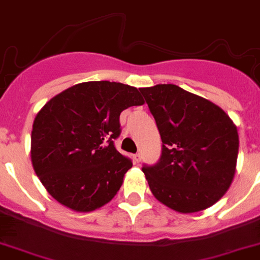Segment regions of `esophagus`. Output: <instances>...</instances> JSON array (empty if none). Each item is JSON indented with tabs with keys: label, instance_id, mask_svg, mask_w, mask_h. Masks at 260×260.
<instances>
[{
	"label": "esophagus",
	"instance_id": "34e87169",
	"mask_svg": "<svg viewBox=\"0 0 260 260\" xmlns=\"http://www.w3.org/2000/svg\"><path fill=\"white\" fill-rule=\"evenodd\" d=\"M133 161H135L136 164H138L140 161H141V154H140V152H137V154L133 155Z\"/></svg>",
	"mask_w": 260,
	"mask_h": 260
}]
</instances>
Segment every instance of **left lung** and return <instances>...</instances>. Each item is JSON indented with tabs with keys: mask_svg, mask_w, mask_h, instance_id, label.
<instances>
[{
	"mask_svg": "<svg viewBox=\"0 0 260 260\" xmlns=\"http://www.w3.org/2000/svg\"><path fill=\"white\" fill-rule=\"evenodd\" d=\"M140 92L163 142L159 161L142 167L152 195L179 213L212 207L229 190L236 172V125L219 106L176 84Z\"/></svg>",
	"mask_w": 260,
	"mask_h": 260,
	"instance_id": "obj_1",
	"label": "left lung"
}]
</instances>
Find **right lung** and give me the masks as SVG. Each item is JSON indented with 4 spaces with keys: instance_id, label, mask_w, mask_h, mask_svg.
<instances>
[{
    "instance_id": "add662e5",
    "label": "right lung",
    "mask_w": 260,
    "mask_h": 260,
    "mask_svg": "<svg viewBox=\"0 0 260 260\" xmlns=\"http://www.w3.org/2000/svg\"><path fill=\"white\" fill-rule=\"evenodd\" d=\"M144 104L137 88L116 82H84L52 97L37 114L30 156L51 196L75 212L108 204L132 168L114 146L119 116Z\"/></svg>"
}]
</instances>
